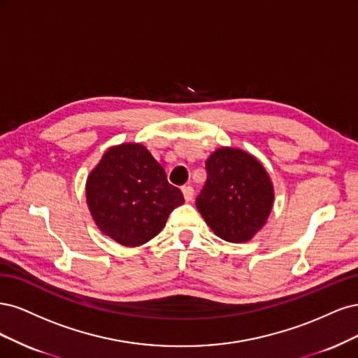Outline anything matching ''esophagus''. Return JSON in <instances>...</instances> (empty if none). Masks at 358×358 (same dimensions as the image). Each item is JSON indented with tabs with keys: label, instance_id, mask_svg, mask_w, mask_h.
Listing matches in <instances>:
<instances>
[{
	"label": "esophagus",
	"instance_id": "1",
	"mask_svg": "<svg viewBox=\"0 0 358 358\" xmlns=\"http://www.w3.org/2000/svg\"><path fill=\"white\" fill-rule=\"evenodd\" d=\"M181 192H182V196H184V201L186 202H190L192 199H193V187L192 186H184L182 189H181Z\"/></svg>",
	"mask_w": 358,
	"mask_h": 358
}]
</instances>
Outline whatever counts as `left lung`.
I'll list each match as a JSON object with an SVG mask.
<instances>
[{
    "label": "left lung",
    "instance_id": "obj_1",
    "mask_svg": "<svg viewBox=\"0 0 358 358\" xmlns=\"http://www.w3.org/2000/svg\"><path fill=\"white\" fill-rule=\"evenodd\" d=\"M206 182L196 199L213 232L227 242H247L266 223L273 184L256 156L241 148H217L205 162Z\"/></svg>",
    "mask_w": 358,
    "mask_h": 358
}]
</instances>
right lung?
Segmentation results:
<instances>
[{
    "mask_svg": "<svg viewBox=\"0 0 358 358\" xmlns=\"http://www.w3.org/2000/svg\"><path fill=\"white\" fill-rule=\"evenodd\" d=\"M86 202L103 235L124 247H140L165 227L184 198L145 145L124 143L110 147L90 171Z\"/></svg>",
    "mask_w": 358,
    "mask_h": 358,
    "instance_id": "add662e5",
    "label": "right lung"
}]
</instances>
